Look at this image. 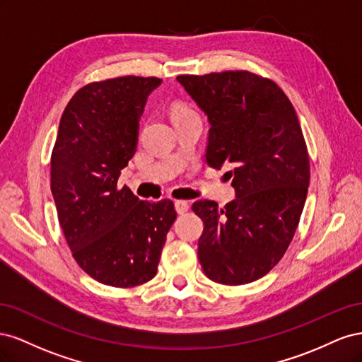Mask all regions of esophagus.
I'll return each mask as SVG.
<instances>
[{
	"mask_svg": "<svg viewBox=\"0 0 362 362\" xmlns=\"http://www.w3.org/2000/svg\"><path fill=\"white\" fill-rule=\"evenodd\" d=\"M189 202L187 201H177L175 202V210H177L178 214H184L189 211Z\"/></svg>",
	"mask_w": 362,
	"mask_h": 362,
	"instance_id": "obj_1",
	"label": "esophagus"
}]
</instances>
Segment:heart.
I'll use <instances>...</instances> for the list:
<instances>
[{"instance_id":"heart-1","label":"heart","mask_w":362,"mask_h":362,"mask_svg":"<svg viewBox=\"0 0 362 362\" xmlns=\"http://www.w3.org/2000/svg\"><path fill=\"white\" fill-rule=\"evenodd\" d=\"M190 116H196V113L192 110V108L185 107V105H175L172 108V120H180L184 117H190Z\"/></svg>"}]
</instances>
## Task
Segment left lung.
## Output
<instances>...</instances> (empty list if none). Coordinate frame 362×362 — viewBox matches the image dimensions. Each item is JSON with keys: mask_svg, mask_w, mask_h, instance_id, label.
<instances>
[{"mask_svg": "<svg viewBox=\"0 0 362 362\" xmlns=\"http://www.w3.org/2000/svg\"><path fill=\"white\" fill-rule=\"evenodd\" d=\"M206 115V163L231 166L235 199L225 208L194 202L204 221L198 258L205 275L243 286L275 267L299 225L310 185V158L298 115L276 83L247 71L180 75Z\"/></svg>", "mask_w": 362, "mask_h": 362, "instance_id": "8db88e82", "label": "left lung"}]
</instances>
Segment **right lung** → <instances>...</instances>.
<instances>
[{
  "mask_svg": "<svg viewBox=\"0 0 362 362\" xmlns=\"http://www.w3.org/2000/svg\"><path fill=\"white\" fill-rule=\"evenodd\" d=\"M156 76H119L76 92L62 115L51 156V192L72 257L105 286L156 276L173 202L140 201L117 180L137 148L139 122Z\"/></svg>",
  "mask_w": 362,
  "mask_h": 362,
  "instance_id": "1",
  "label": "right lung"
}]
</instances>
